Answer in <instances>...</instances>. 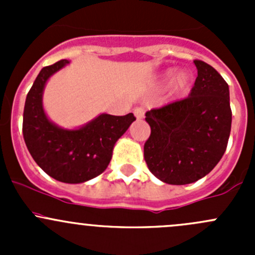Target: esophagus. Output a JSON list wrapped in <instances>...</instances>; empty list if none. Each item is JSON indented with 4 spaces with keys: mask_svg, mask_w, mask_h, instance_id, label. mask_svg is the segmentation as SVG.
Listing matches in <instances>:
<instances>
[{
    "mask_svg": "<svg viewBox=\"0 0 255 255\" xmlns=\"http://www.w3.org/2000/svg\"><path fill=\"white\" fill-rule=\"evenodd\" d=\"M144 112H145V110H144V107L142 106H138L133 110V113H134V116L138 118V120H142L144 117Z\"/></svg>",
    "mask_w": 255,
    "mask_h": 255,
    "instance_id": "34e87169",
    "label": "esophagus"
}]
</instances>
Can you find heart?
<instances>
[{"label":"heart","mask_w":255,"mask_h":255,"mask_svg":"<svg viewBox=\"0 0 255 255\" xmlns=\"http://www.w3.org/2000/svg\"><path fill=\"white\" fill-rule=\"evenodd\" d=\"M171 74H173V71L171 70L166 71L165 75H164V81H168V80L170 79ZM189 85H190L189 74H186L185 71H180V73H177L173 78V80H171V91H173L175 95L184 94V92L187 90V87H189Z\"/></svg>","instance_id":"b5f03b06"}]
</instances>
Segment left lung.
Listing matches in <instances>:
<instances>
[{
	"mask_svg": "<svg viewBox=\"0 0 255 255\" xmlns=\"http://www.w3.org/2000/svg\"><path fill=\"white\" fill-rule=\"evenodd\" d=\"M197 78L186 99L145 113L144 159L159 180L185 185L207 175L225 154L232 125L230 89L216 69L194 60Z\"/></svg>",
	"mask_w": 255,
	"mask_h": 255,
	"instance_id": "obj_1",
	"label": "left lung"
}]
</instances>
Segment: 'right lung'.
Masks as SVG:
<instances>
[{"label": "right lung", "mask_w": 255, "mask_h": 255, "mask_svg": "<svg viewBox=\"0 0 255 255\" xmlns=\"http://www.w3.org/2000/svg\"><path fill=\"white\" fill-rule=\"evenodd\" d=\"M68 63L64 59L45 66L38 74L25 99L22 130L30 155L49 176L61 182L79 184L106 170L113 145L135 117L133 113H104L75 130L61 129L53 125L42 106L43 89L49 76Z\"/></svg>", "instance_id": "1"}]
</instances>
